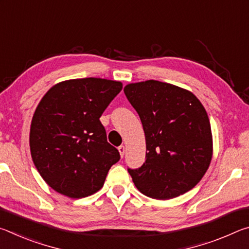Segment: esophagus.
I'll list each match as a JSON object with an SVG mask.
<instances>
[{
    "instance_id": "1",
    "label": "esophagus",
    "mask_w": 249,
    "mask_h": 249,
    "mask_svg": "<svg viewBox=\"0 0 249 249\" xmlns=\"http://www.w3.org/2000/svg\"><path fill=\"white\" fill-rule=\"evenodd\" d=\"M119 151H120V155H121V157H123L124 156V154H125V146H120L119 147Z\"/></svg>"
}]
</instances>
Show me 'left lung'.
Masks as SVG:
<instances>
[{"instance_id": "1", "label": "left lung", "mask_w": 249, "mask_h": 249, "mask_svg": "<svg viewBox=\"0 0 249 249\" xmlns=\"http://www.w3.org/2000/svg\"><path fill=\"white\" fill-rule=\"evenodd\" d=\"M126 98L141 117L146 160L128 169L142 195L170 200L191 190L208 171L213 156L209 116L191 91L147 80L128 83Z\"/></svg>"}]
</instances>
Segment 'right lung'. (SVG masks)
<instances>
[{
	"instance_id": "add662e5",
	"label": "right lung",
	"mask_w": 249,
	"mask_h": 249,
	"mask_svg": "<svg viewBox=\"0 0 249 249\" xmlns=\"http://www.w3.org/2000/svg\"><path fill=\"white\" fill-rule=\"evenodd\" d=\"M123 83L71 79L46 92L34 113L29 147L34 165L50 188L81 199L103 187L120 153L107 141L100 117Z\"/></svg>"
}]
</instances>
